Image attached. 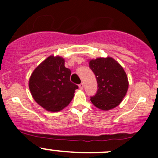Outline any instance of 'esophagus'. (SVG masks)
Segmentation results:
<instances>
[{
	"label": "esophagus",
	"mask_w": 158,
	"mask_h": 158,
	"mask_svg": "<svg viewBox=\"0 0 158 158\" xmlns=\"http://www.w3.org/2000/svg\"><path fill=\"white\" fill-rule=\"evenodd\" d=\"M79 89H83V88H84V85H83V83L79 84Z\"/></svg>",
	"instance_id": "esophagus-1"
}]
</instances>
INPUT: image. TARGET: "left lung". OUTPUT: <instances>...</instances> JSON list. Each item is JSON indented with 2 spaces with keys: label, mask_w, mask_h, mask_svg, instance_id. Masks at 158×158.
I'll list each match as a JSON object with an SVG mask.
<instances>
[{
  "label": "left lung",
  "mask_w": 158,
  "mask_h": 158,
  "mask_svg": "<svg viewBox=\"0 0 158 158\" xmlns=\"http://www.w3.org/2000/svg\"><path fill=\"white\" fill-rule=\"evenodd\" d=\"M96 77L98 90L90 100L95 107L108 111L122 102L128 89V76L122 66L111 57L89 61Z\"/></svg>",
  "instance_id": "obj_1"
}]
</instances>
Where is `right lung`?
I'll return each instance as SVG.
<instances>
[{"mask_svg":"<svg viewBox=\"0 0 158 158\" xmlns=\"http://www.w3.org/2000/svg\"><path fill=\"white\" fill-rule=\"evenodd\" d=\"M71 70L65 67L64 59L49 56L40 63L29 80L35 101L49 111H59L69 104L77 85L70 81Z\"/></svg>","mask_w":158,"mask_h":158,"instance_id":"right-lung-1","label":"right lung"}]
</instances>
